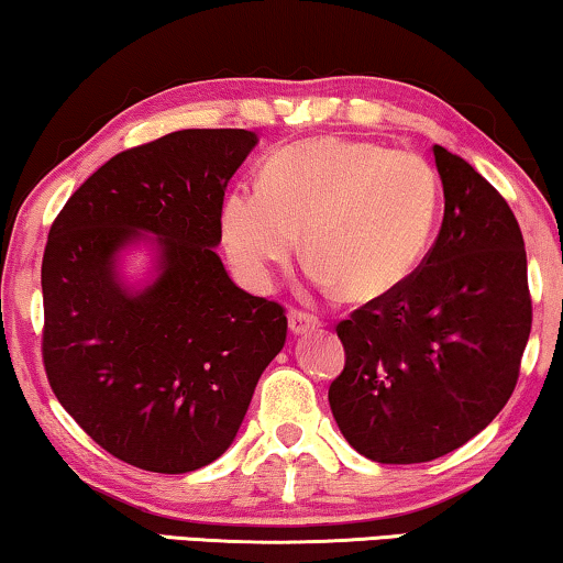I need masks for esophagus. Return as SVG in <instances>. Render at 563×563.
Returning <instances> with one entry per match:
<instances>
[{"label": "esophagus", "mask_w": 563, "mask_h": 563, "mask_svg": "<svg viewBox=\"0 0 563 563\" xmlns=\"http://www.w3.org/2000/svg\"><path fill=\"white\" fill-rule=\"evenodd\" d=\"M320 328V320L314 318V314L305 312V310H291L289 312V330L295 335H302V333H310V330Z\"/></svg>", "instance_id": "obj_1"}]
</instances>
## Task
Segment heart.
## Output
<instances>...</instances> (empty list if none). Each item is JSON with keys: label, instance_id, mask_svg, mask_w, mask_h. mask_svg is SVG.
Masks as SVG:
<instances>
[{"label": "heart", "instance_id": "obj_1", "mask_svg": "<svg viewBox=\"0 0 563 563\" xmlns=\"http://www.w3.org/2000/svg\"><path fill=\"white\" fill-rule=\"evenodd\" d=\"M441 184L426 156L372 141L314 137L276 151L261 184L222 199V245L238 276L266 289L299 251L322 291L379 302L418 272L433 241Z\"/></svg>", "mask_w": 563, "mask_h": 563}]
</instances>
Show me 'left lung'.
Listing matches in <instances>:
<instances>
[{"instance_id": "left-lung-1", "label": "left lung", "mask_w": 563, "mask_h": 563, "mask_svg": "<svg viewBox=\"0 0 563 563\" xmlns=\"http://www.w3.org/2000/svg\"><path fill=\"white\" fill-rule=\"evenodd\" d=\"M443 222L402 289L338 322L333 418L361 456L422 464L482 433L510 399L533 307L518 220L461 156L433 145Z\"/></svg>"}]
</instances>
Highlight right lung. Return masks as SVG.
<instances>
[{
	"label": "right lung",
	"mask_w": 563,
	"mask_h": 563,
	"mask_svg": "<svg viewBox=\"0 0 563 563\" xmlns=\"http://www.w3.org/2000/svg\"><path fill=\"white\" fill-rule=\"evenodd\" d=\"M256 143L251 130H179L122 151L51 225L45 374L84 433L130 466L187 474L222 456L287 341L284 307L235 287L214 253L225 187ZM137 240L157 245V279L130 290L117 253Z\"/></svg>",
	"instance_id": "obj_1"
}]
</instances>
